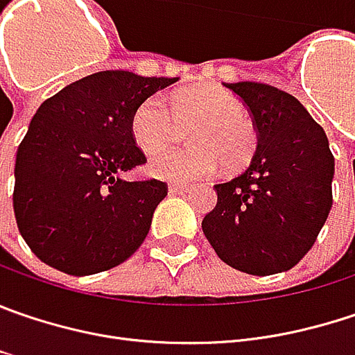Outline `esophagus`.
<instances>
[{"mask_svg":"<svg viewBox=\"0 0 355 355\" xmlns=\"http://www.w3.org/2000/svg\"><path fill=\"white\" fill-rule=\"evenodd\" d=\"M168 191H171L173 195H180V193H187V191H189V187H187V184H178V182H171Z\"/></svg>","mask_w":355,"mask_h":355,"instance_id":"obj_1","label":"esophagus"}]
</instances>
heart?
Here are the masks:
<instances>
[{
    "mask_svg": "<svg viewBox=\"0 0 355 355\" xmlns=\"http://www.w3.org/2000/svg\"><path fill=\"white\" fill-rule=\"evenodd\" d=\"M173 114L171 115L170 112ZM178 124H194L189 150H164L150 160V173L166 180H197L213 177L220 166L241 168L253 157L257 132L243 114L237 96L215 84L189 88L171 96V110L160 96L144 98L132 112L130 132L136 146L153 155L177 136Z\"/></svg>",
    "mask_w": 355,
    "mask_h": 355,
    "instance_id": "heart-1",
    "label": "heart"
}]
</instances>
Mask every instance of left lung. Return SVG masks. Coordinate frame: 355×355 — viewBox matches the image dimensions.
Instances as JSON below:
<instances>
[{
  "instance_id": "1",
  "label": "left lung",
  "mask_w": 355,
  "mask_h": 355,
  "mask_svg": "<svg viewBox=\"0 0 355 355\" xmlns=\"http://www.w3.org/2000/svg\"><path fill=\"white\" fill-rule=\"evenodd\" d=\"M225 88L253 118L257 150L245 173L215 184L217 207L202 219V233L233 269L282 273L305 257L329 215L334 155L297 98L259 82Z\"/></svg>"
}]
</instances>
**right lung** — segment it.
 <instances>
[{
  "label": "right lung",
  "instance_id": "add662e5",
  "mask_svg": "<svg viewBox=\"0 0 355 355\" xmlns=\"http://www.w3.org/2000/svg\"><path fill=\"white\" fill-rule=\"evenodd\" d=\"M178 78L96 72L48 98L15 155L13 213L35 257L68 275L124 263L146 239L166 182L124 180L146 157L135 108Z\"/></svg>",
  "mask_w": 355,
  "mask_h": 355
}]
</instances>
